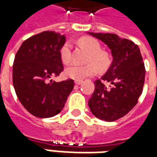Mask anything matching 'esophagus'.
Here are the masks:
<instances>
[{
	"mask_svg": "<svg viewBox=\"0 0 157 157\" xmlns=\"http://www.w3.org/2000/svg\"><path fill=\"white\" fill-rule=\"evenodd\" d=\"M82 83V81H75V85H81Z\"/></svg>",
	"mask_w": 157,
	"mask_h": 157,
	"instance_id": "esophagus-1",
	"label": "esophagus"
}]
</instances>
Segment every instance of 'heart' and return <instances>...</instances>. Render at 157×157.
I'll return each mask as SVG.
<instances>
[{
  "label": "heart",
  "instance_id": "obj_1",
  "mask_svg": "<svg viewBox=\"0 0 157 157\" xmlns=\"http://www.w3.org/2000/svg\"><path fill=\"white\" fill-rule=\"evenodd\" d=\"M79 44L88 51L89 55L86 61L90 62L85 65L73 64L65 69V75L75 81H82L83 79L94 75L96 70L104 71L110 65V59L107 53L102 51L101 44L98 40L89 37L79 39ZM60 58L63 63L68 64L71 60V44L65 42L60 48Z\"/></svg>",
  "mask_w": 157,
  "mask_h": 157
}]
</instances>
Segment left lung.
Wrapping results in <instances>:
<instances>
[{
    "label": "left lung",
    "instance_id": "left-lung-1",
    "mask_svg": "<svg viewBox=\"0 0 157 157\" xmlns=\"http://www.w3.org/2000/svg\"><path fill=\"white\" fill-rule=\"evenodd\" d=\"M111 49L113 62L108 71L94 82L88 101L92 113L99 119L113 122L126 115L141 95L145 69L138 45L113 33H88Z\"/></svg>",
    "mask_w": 157,
    "mask_h": 157
}]
</instances>
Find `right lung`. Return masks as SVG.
<instances>
[{"instance_id": "obj_1", "label": "right lung", "mask_w": 157, "mask_h": 157, "mask_svg": "<svg viewBox=\"0 0 157 157\" xmlns=\"http://www.w3.org/2000/svg\"><path fill=\"white\" fill-rule=\"evenodd\" d=\"M65 37L45 31L26 39L17 52L12 68L16 94L22 106L37 118H50L64 108L74 81L50 80L64 70L60 48Z\"/></svg>"}]
</instances>
